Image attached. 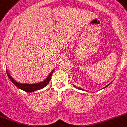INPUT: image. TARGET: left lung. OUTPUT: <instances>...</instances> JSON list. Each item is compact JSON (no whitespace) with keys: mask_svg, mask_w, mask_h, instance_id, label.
<instances>
[{"mask_svg":"<svg viewBox=\"0 0 127 127\" xmlns=\"http://www.w3.org/2000/svg\"><path fill=\"white\" fill-rule=\"evenodd\" d=\"M110 84H109L108 85H107V86H106V87H107V86H109V85H110ZM106 87H105V88H106ZM75 88H77V87H75ZM77 88V89H82V90H83V89H81V88Z\"/></svg>","mask_w":127,"mask_h":127,"instance_id":"1","label":"left lung"}]
</instances>
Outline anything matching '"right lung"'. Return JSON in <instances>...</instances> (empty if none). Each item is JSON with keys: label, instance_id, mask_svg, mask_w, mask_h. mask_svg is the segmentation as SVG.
I'll return each mask as SVG.
<instances>
[{"label": "right lung", "instance_id": "add662e5", "mask_svg": "<svg viewBox=\"0 0 127 127\" xmlns=\"http://www.w3.org/2000/svg\"><path fill=\"white\" fill-rule=\"evenodd\" d=\"M54 70H53L52 72H50V74H49V75L47 77L46 79L44 80L43 82H39V83H36V84H21L19 83V82H16V81L13 79V78L10 76L9 74V73L7 72V74L8 77H9V79L11 81V82L17 86V88H19L20 89L26 92H28V93H31V92H33L34 91L39 90V89H42V88H45L46 85L48 84V82H50V81L51 80V77H52V74H53Z\"/></svg>", "mask_w": 127, "mask_h": 127}]
</instances>
